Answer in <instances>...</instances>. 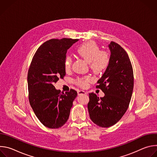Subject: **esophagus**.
Segmentation results:
<instances>
[{"instance_id": "obj_1", "label": "esophagus", "mask_w": 157, "mask_h": 157, "mask_svg": "<svg viewBox=\"0 0 157 157\" xmlns=\"http://www.w3.org/2000/svg\"><path fill=\"white\" fill-rule=\"evenodd\" d=\"M78 95H81V94H86V93L84 91L82 90H80L78 91Z\"/></svg>"}]
</instances>
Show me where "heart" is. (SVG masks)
Here are the masks:
<instances>
[{
	"mask_svg": "<svg viewBox=\"0 0 157 157\" xmlns=\"http://www.w3.org/2000/svg\"><path fill=\"white\" fill-rule=\"evenodd\" d=\"M76 52L81 58L88 63L89 68L96 74L104 71L109 63V54L107 52L101 51L98 44L93 41L81 44L78 47ZM72 63V58L70 56H67L64 60L66 71H69L71 68ZM91 81V78L87 76L78 78L76 80V83L81 87H85Z\"/></svg>",
	"mask_w": 157,
	"mask_h": 157,
	"instance_id": "b5f03b06",
	"label": "heart"
}]
</instances>
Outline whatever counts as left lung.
Here are the masks:
<instances>
[{
  "mask_svg": "<svg viewBox=\"0 0 157 157\" xmlns=\"http://www.w3.org/2000/svg\"><path fill=\"white\" fill-rule=\"evenodd\" d=\"M109 63L97 88L104 93L103 98L89 94L87 109L91 121L101 127L116 124L127 111L133 88V72L128 54L119 44L111 41Z\"/></svg>",
  "mask_w": 157,
  "mask_h": 157,
  "instance_id": "left-lung-1",
  "label": "left lung"
}]
</instances>
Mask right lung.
Masks as SVG:
<instances>
[{"label":"right lung","instance_id":"right-lung-1","mask_svg":"<svg viewBox=\"0 0 157 157\" xmlns=\"http://www.w3.org/2000/svg\"><path fill=\"white\" fill-rule=\"evenodd\" d=\"M78 39H51L35 52L29 69L27 82L30 105L38 120L45 127L58 128L68 121L73 102L77 96L74 89L61 93L54 86L66 75V54Z\"/></svg>","mask_w":157,"mask_h":157}]
</instances>
